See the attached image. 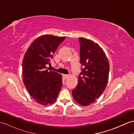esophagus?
I'll return each instance as SVG.
<instances>
[{"mask_svg": "<svg viewBox=\"0 0 134 134\" xmlns=\"http://www.w3.org/2000/svg\"><path fill=\"white\" fill-rule=\"evenodd\" d=\"M63 78H64V79H67L68 77H69V75L63 74Z\"/></svg>", "mask_w": 134, "mask_h": 134, "instance_id": "obj_1", "label": "esophagus"}]
</instances>
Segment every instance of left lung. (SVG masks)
Listing matches in <instances>:
<instances>
[{
	"label": "left lung",
	"mask_w": 134,
	"mask_h": 134,
	"mask_svg": "<svg viewBox=\"0 0 134 134\" xmlns=\"http://www.w3.org/2000/svg\"><path fill=\"white\" fill-rule=\"evenodd\" d=\"M82 71L77 86L72 91L74 100L82 106L95 102L106 88L109 63L102 48L94 42L79 38Z\"/></svg>",
	"instance_id": "left-lung-1"
}]
</instances>
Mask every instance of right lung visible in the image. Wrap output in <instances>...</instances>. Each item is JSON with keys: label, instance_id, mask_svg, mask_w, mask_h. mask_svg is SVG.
<instances>
[{"label": "right lung", "instance_id": "1", "mask_svg": "<svg viewBox=\"0 0 134 134\" xmlns=\"http://www.w3.org/2000/svg\"><path fill=\"white\" fill-rule=\"evenodd\" d=\"M65 37L44 35L37 38L28 48L22 62L24 83L37 103L47 105L56 101L62 86L60 74L49 71L46 65Z\"/></svg>", "mask_w": 134, "mask_h": 134}]
</instances>
